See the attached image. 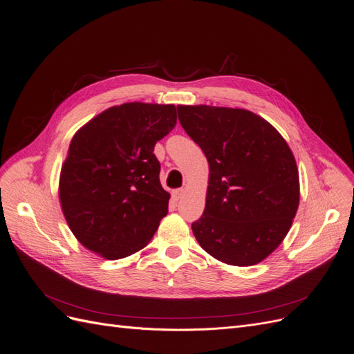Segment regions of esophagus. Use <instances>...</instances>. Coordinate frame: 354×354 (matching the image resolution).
I'll list each match as a JSON object with an SVG mask.
<instances>
[{"mask_svg": "<svg viewBox=\"0 0 354 354\" xmlns=\"http://www.w3.org/2000/svg\"><path fill=\"white\" fill-rule=\"evenodd\" d=\"M183 194H185V189H183V188H180V189H175V191L172 192V196L178 201V199H180V198L183 196Z\"/></svg>", "mask_w": 354, "mask_h": 354, "instance_id": "1", "label": "esophagus"}]
</instances>
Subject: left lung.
I'll use <instances>...</instances> for the list:
<instances>
[{
  "mask_svg": "<svg viewBox=\"0 0 354 354\" xmlns=\"http://www.w3.org/2000/svg\"><path fill=\"white\" fill-rule=\"evenodd\" d=\"M178 118L209 163L205 209L192 224L199 245L230 266L261 263L299 209V169L287 142L244 109L178 106Z\"/></svg>",
  "mask_w": 354,
  "mask_h": 354,
  "instance_id": "1",
  "label": "left lung"
}]
</instances>
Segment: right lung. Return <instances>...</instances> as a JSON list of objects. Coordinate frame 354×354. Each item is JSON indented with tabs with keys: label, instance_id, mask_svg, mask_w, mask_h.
<instances>
[{
	"label": "right lung",
	"instance_id": "right-lung-1",
	"mask_svg": "<svg viewBox=\"0 0 354 354\" xmlns=\"http://www.w3.org/2000/svg\"><path fill=\"white\" fill-rule=\"evenodd\" d=\"M176 124L174 104L124 103L73 136L60 175L67 224L87 250L120 259L146 247L167 214L158 140Z\"/></svg>",
	"mask_w": 354,
	"mask_h": 354
}]
</instances>
